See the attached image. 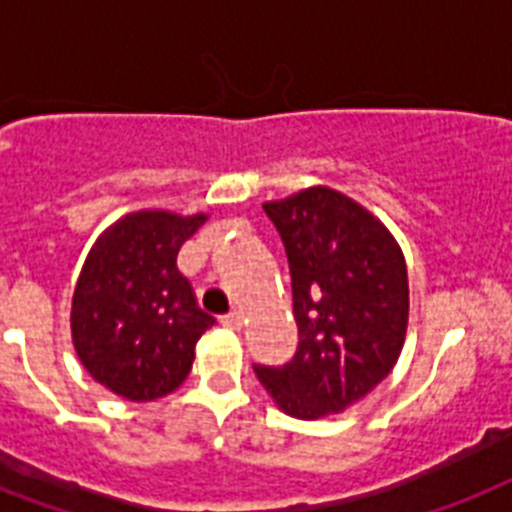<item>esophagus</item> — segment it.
Here are the masks:
<instances>
[{"label":"esophagus","instance_id":"34e87169","mask_svg":"<svg viewBox=\"0 0 512 512\" xmlns=\"http://www.w3.org/2000/svg\"><path fill=\"white\" fill-rule=\"evenodd\" d=\"M221 325H223V328H229V330H242L244 315L239 312V309H234V312H229V315L221 317Z\"/></svg>","mask_w":512,"mask_h":512}]
</instances>
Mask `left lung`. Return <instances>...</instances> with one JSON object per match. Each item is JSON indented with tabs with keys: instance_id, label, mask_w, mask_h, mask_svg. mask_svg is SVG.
<instances>
[{
	"instance_id": "left-lung-1",
	"label": "left lung",
	"mask_w": 512,
	"mask_h": 512,
	"mask_svg": "<svg viewBox=\"0 0 512 512\" xmlns=\"http://www.w3.org/2000/svg\"><path fill=\"white\" fill-rule=\"evenodd\" d=\"M263 208L289 257L299 346L289 364H255V375L294 419L343 414L401 356L409 328L401 244L375 213L322 184Z\"/></svg>"
}]
</instances>
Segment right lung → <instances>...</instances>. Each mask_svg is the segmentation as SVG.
<instances>
[{"label":"right lung","instance_id":"add662e5","mask_svg":"<svg viewBox=\"0 0 512 512\" xmlns=\"http://www.w3.org/2000/svg\"><path fill=\"white\" fill-rule=\"evenodd\" d=\"M205 221V213L135 210L111 223L85 257L72 294V343L88 375L127 401L174 393L216 322L176 268L179 247Z\"/></svg>","mask_w":512,"mask_h":512}]
</instances>
